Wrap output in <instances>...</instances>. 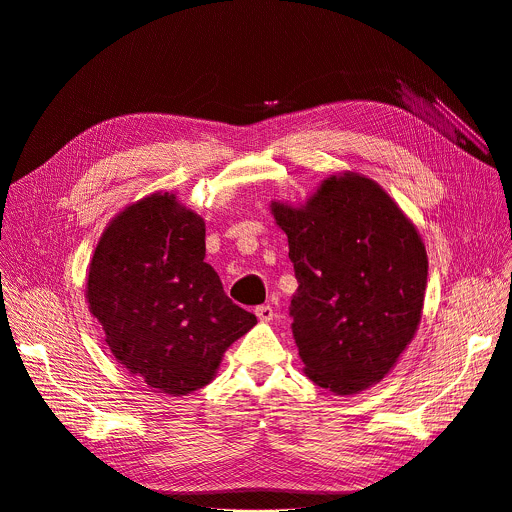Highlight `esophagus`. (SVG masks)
<instances>
[{
	"instance_id": "34e87169",
	"label": "esophagus",
	"mask_w": 512,
	"mask_h": 512,
	"mask_svg": "<svg viewBox=\"0 0 512 512\" xmlns=\"http://www.w3.org/2000/svg\"><path fill=\"white\" fill-rule=\"evenodd\" d=\"M255 314H257V318H259L261 322H271L273 316H275V312H273L271 306H259V308H255Z\"/></svg>"
}]
</instances>
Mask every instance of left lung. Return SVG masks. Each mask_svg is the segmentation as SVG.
<instances>
[{
    "label": "left lung",
    "instance_id": "left-lung-1",
    "mask_svg": "<svg viewBox=\"0 0 512 512\" xmlns=\"http://www.w3.org/2000/svg\"><path fill=\"white\" fill-rule=\"evenodd\" d=\"M298 291L291 332L306 377L336 395L379 383L413 340L427 285L415 225L371 178L332 176L300 208L271 202Z\"/></svg>",
    "mask_w": 512,
    "mask_h": 512
}]
</instances>
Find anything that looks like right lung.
<instances>
[{
  "mask_svg": "<svg viewBox=\"0 0 512 512\" xmlns=\"http://www.w3.org/2000/svg\"><path fill=\"white\" fill-rule=\"evenodd\" d=\"M204 235L176 194L156 192L113 218L89 265L87 302L107 346L156 393L208 385L225 350L257 324L204 261Z\"/></svg>",
  "mask_w": 512,
  "mask_h": 512,
  "instance_id": "obj_1",
  "label": "right lung"
}]
</instances>
